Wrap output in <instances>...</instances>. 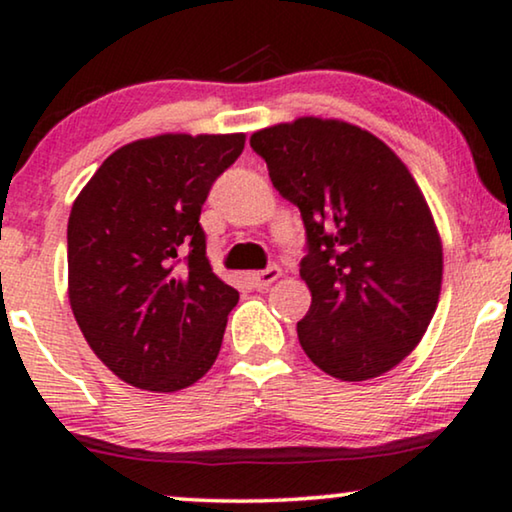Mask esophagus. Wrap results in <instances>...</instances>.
<instances>
[{
	"label": "esophagus",
	"instance_id": "1",
	"mask_svg": "<svg viewBox=\"0 0 512 512\" xmlns=\"http://www.w3.org/2000/svg\"><path fill=\"white\" fill-rule=\"evenodd\" d=\"M282 277V270L277 268V265H270L268 270H261V272H251L249 275V282L254 289H268L272 282H277V279Z\"/></svg>",
	"mask_w": 512,
	"mask_h": 512
}]
</instances>
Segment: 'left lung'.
I'll return each mask as SVG.
<instances>
[{"label": "left lung", "mask_w": 512, "mask_h": 512, "mask_svg": "<svg viewBox=\"0 0 512 512\" xmlns=\"http://www.w3.org/2000/svg\"><path fill=\"white\" fill-rule=\"evenodd\" d=\"M272 186L307 230L312 293L298 340L345 382L396 368L424 338L443 284V242L422 188L382 139L340 118L300 116L251 135Z\"/></svg>", "instance_id": "8db88e82"}]
</instances>
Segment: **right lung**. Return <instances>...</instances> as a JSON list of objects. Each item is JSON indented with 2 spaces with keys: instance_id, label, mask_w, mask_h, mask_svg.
<instances>
[{
  "instance_id": "obj_1",
  "label": "right lung",
  "mask_w": 512,
  "mask_h": 512,
  "mask_svg": "<svg viewBox=\"0 0 512 512\" xmlns=\"http://www.w3.org/2000/svg\"><path fill=\"white\" fill-rule=\"evenodd\" d=\"M242 149L244 132L137 139L76 195L69 305L97 359L132 387L186 389L219 356L240 293L212 272L200 212Z\"/></svg>"
}]
</instances>
